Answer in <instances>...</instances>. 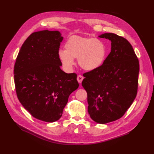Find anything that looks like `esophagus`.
Instances as JSON below:
<instances>
[{
    "label": "esophagus",
    "instance_id": "esophagus-1",
    "mask_svg": "<svg viewBox=\"0 0 154 154\" xmlns=\"http://www.w3.org/2000/svg\"><path fill=\"white\" fill-rule=\"evenodd\" d=\"M83 79H84V77L82 76V75H79L77 76V81H78V82L79 83H81L82 82V81L83 80Z\"/></svg>",
    "mask_w": 154,
    "mask_h": 154
}]
</instances>
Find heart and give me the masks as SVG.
<instances>
[{"mask_svg": "<svg viewBox=\"0 0 154 154\" xmlns=\"http://www.w3.org/2000/svg\"><path fill=\"white\" fill-rule=\"evenodd\" d=\"M65 50H60L58 57L63 66L69 69L77 58L78 63L83 69L95 70L103 63L106 54L104 42L96 38L72 35L65 44Z\"/></svg>", "mask_w": 154, "mask_h": 154, "instance_id": "1", "label": "heart"}]
</instances>
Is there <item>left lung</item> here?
Listing matches in <instances>:
<instances>
[{
	"label": "left lung",
	"mask_w": 154,
	"mask_h": 154,
	"mask_svg": "<svg viewBox=\"0 0 154 154\" xmlns=\"http://www.w3.org/2000/svg\"><path fill=\"white\" fill-rule=\"evenodd\" d=\"M99 37L111 42L110 53L102 65L85 73L82 86L87 93L91 119L106 124L120 119L137 94L139 61L129 42L113 33Z\"/></svg>",
	"instance_id": "8db88e82"
}]
</instances>
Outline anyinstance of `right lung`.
<instances>
[{
    "instance_id": "add662e5",
    "label": "right lung",
    "mask_w": 154,
    "mask_h": 154,
    "mask_svg": "<svg viewBox=\"0 0 154 154\" xmlns=\"http://www.w3.org/2000/svg\"><path fill=\"white\" fill-rule=\"evenodd\" d=\"M63 39L57 30L34 32L22 44L14 65L19 101L32 116L47 122L60 119L69 97L79 86L76 74L60 68L58 51Z\"/></svg>"
}]
</instances>
